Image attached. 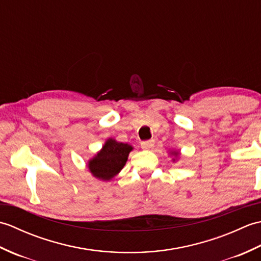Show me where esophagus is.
Masks as SVG:
<instances>
[{
  "instance_id": "34e87169",
  "label": "esophagus",
  "mask_w": 261,
  "mask_h": 261,
  "mask_svg": "<svg viewBox=\"0 0 261 261\" xmlns=\"http://www.w3.org/2000/svg\"><path fill=\"white\" fill-rule=\"evenodd\" d=\"M154 147V141L153 140H148V141H142L141 142V148L145 149V150H150Z\"/></svg>"
}]
</instances>
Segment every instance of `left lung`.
Listing matches in <instances>:
<instances>
[{"label":"left lung","mask_w":261,"mask_h":261,"mask_svg":"<svg viewBox=\"0 0 261 261\" xmlns=\"http://www.w3.org/2000/svg\"><path fill=\"white\" fill-rule=\"evenodd\" d=\"M170 156H173L174 158H173V163H175L177 159H178V157H179V151H177V150H171L170 151Z\"/></svg>","instance_id":"8db88e82"}]
</instances>
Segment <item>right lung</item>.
<instances>
[{
	"instance_id": "1",
	"label": "right lung",
	"mask_w": 261,
	"mask_h": 261,
	"mask_svg": "<svg viewBox=\"0 0 261 261\" xmlns=\"http://www.w3.org/2000/svg\"><path fill=\"white\" fill-rule=\"evenodd\" d=\"M134 147L119 142L113 138L105 141L102 149L87 162V168L95 178L109 181L118 175L129 157Z\"/></svg>"
}]
</instances>
